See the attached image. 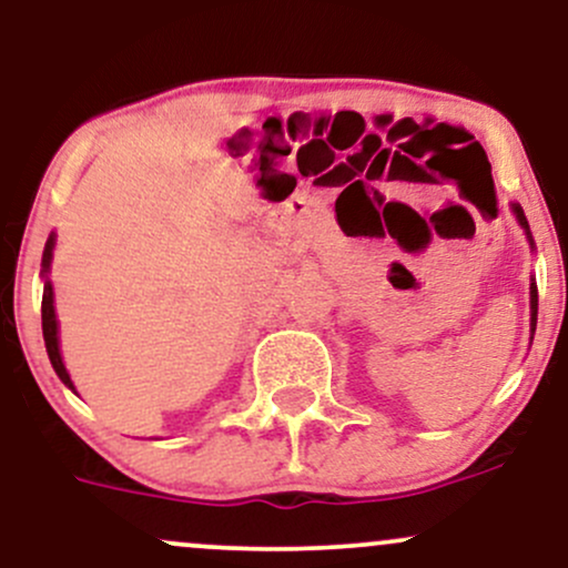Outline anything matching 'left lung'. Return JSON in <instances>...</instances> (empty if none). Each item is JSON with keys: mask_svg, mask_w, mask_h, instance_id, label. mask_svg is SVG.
<instances>
[{"mask_svg": "<svg viewBox=\"0 0 568 568\" xmlns=\"http://www.w3.org/2000/svg\"><path fill=\"white\" fill-rule=\"evenodd\" d=\"M513 213H515V219H518V224L526 230V237H529V243L534 245L531 232H529V221H526V216H524V207L513 205ZM534 328H537V285L531 283V334H534Z\"/></svg>", "mask_w": 568, "mask_h": 568, "instance_id": "obj_1", "label": "left lung"}]
</instances>
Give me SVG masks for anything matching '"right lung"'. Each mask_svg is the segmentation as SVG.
I'll use <instances>...</instances> for the list:
<instances>
[{
    "instance_id": "1",
    "label": "right lung",
    "mask_w": 568,
    "mask_h": 568,
    "mask_svg": "<svg viewBox=\"0 0 568 568\" xmlns=\"http://www.w3.org/2000/svg\"><path fill=\"white\" fill-rule=\"evenodd\" d=\"M53 247H55V234H50L48 245H44V253H42V275L44 277H48L50 262H53ZM42 334H44V347H48L50 363H53L58 379L67 384L69 389H74L69 371H67V366H63L61 347H58V321H55V306H53V285H50V280H44V291H42Z\"/></svg>"
}]
</instances>
